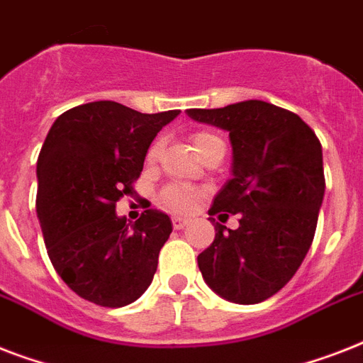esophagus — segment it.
I'll return each mask as SVG.
<instances>
[{
    "instance_id": "1",
    "label": "esophagus",
    "mask_w": 363,
    "mask_h": 363,
    "mask_svg": "<svg viewBox=\"0 0 363 363\" xmlns=\"http://www.w3.org/2000/svg\"><path fill=\"white\" fill-rule=\"evenodd\" d=\"M186 224H188L186 218H181V216H175V218H173V228H175V230H182Z\"/></svg>"
}]
</instances>
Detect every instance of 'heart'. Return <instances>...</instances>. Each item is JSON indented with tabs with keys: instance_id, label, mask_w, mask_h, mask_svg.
I'll return each mask as SVG.
<instances>
[{
	"instance_id": "heart-1",
	"label": "heart",
	"mask_w": 363,
	"mask_h": 363,
	"mask_svg": "<svg viewBox=\"0 0 363 363\" xmlns=\"http://www.w3.org/2000/svg\"><path fill=\"white\" fill-rule=\"evenodd\" d=\"M216 143H222V139L216 137L215 133H211V131H198V133L192 135V147L198 152V156H201L211 145H216ZM160 148H162L160 141H154L150 145L147 152V162H156V158L160 156ZM199 198H201V192L192 186H186V184H169L160 194L162 203L165 207H169L171 211H179V213H184V211L190 209Z\"/></svg>"
}]
</instances>
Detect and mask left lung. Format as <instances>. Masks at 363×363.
I'll list each match as a JSON object with an SVG mask.
<instances>
[{
  "instance_id": "1",
  "label": "left lung",
  "mask_w": 363,
  "mask_h": 363,
  "mask_svg": "<svg viewBox=\"0 0 363 363\" xmlns=\"http://www.w3.org/2000/svg\"><path fill=\"white\" fill-rule=\"evenodd\" d=\"M186 113L230 133L233 177L209 215H239L238 230L216 222L215 241L198 256L199 271L220 298L259 303L296 275L309 252L326 190L322 145L296 113L259 99Z\"/></svg>"
}]
</instances>
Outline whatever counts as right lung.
Returning <instances> with one entry per match:
<instances>
[{
    "instance_id": "right-lung-1",
    "label": "right lung",
    "mask_w": 363,
    "mask_h": 363,
    "mask_svg": "<svg viewBox=\"0 0 363 363\" xmlns=\"http://www.w3.org/2000/svg\"><path fill=\"white\" fill-rule=\"evenodd\" d=\"M179 113L92 101L48 131L37 158V216L54 269L82 299L115 309L150 286L173 224L156 209L130 224L116 201L133 194L150 143Z\"/></svg>"
}]
</instances>
